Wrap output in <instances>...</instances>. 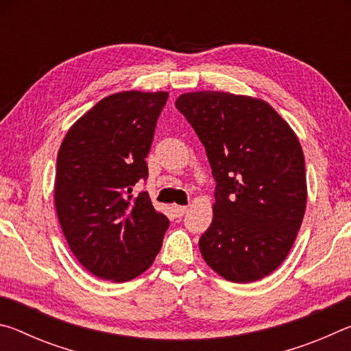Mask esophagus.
I'll return each instance as SVG.
<instances>
[{
    "instance_id": "esophagus-1",
    "label": "esophagus",
    "mask_w": 351,
    "mask_h": 351,
    "mask_svg": "<svg viewBox=\"0 0 351 351\" xmlns=\"http://www.w3.org/2000/svg\"><path fill=\"white\" fill-rule=\"evenodd\" d=\"M187 209L189 207L187 206H173V212H175V215L178 217V218H181L184 213L187 212Z\"/></svg>"
}]
</instances>
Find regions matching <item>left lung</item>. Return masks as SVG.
I'll return each instance as SVG.
<instances>
[{"instance_id":"left-lung-1","label":"left lung","mask_w":351,"mask_h":351,"mask_svg":"<svg viewBox=\"0 0 351 351\" xmlns=\"http://www.w3.org/2000/svg\"><path fill=\"white\" fill-rule=\"evenodd\" d=\"M175 105L206 147L217 181L212 224L199 239L201 255L229 282L269 276L287 258L305 215L299 139L257 97L195 91L181 94Z\"/></svg>"}]
</instances>
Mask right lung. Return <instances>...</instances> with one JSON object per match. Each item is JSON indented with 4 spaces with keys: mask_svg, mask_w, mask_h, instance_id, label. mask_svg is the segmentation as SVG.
Returning <instances> with one entry per match:
<instances>
[{
    "mask_svg": "<svg viewBox=\"0 0 351 351\" xmlns=\"http://www.w3.org/2000/svg\"><path fill=\"white\" fill-rule=\"evenodd\" d=\"M169 93L122 91L86 111L68 130L57 156L58 223L79 263L116 283L141 276L162 246L169 218L147 192L145 158Z\"/></svg>",
    "mask_w": 351,
    "mask_h": 351,
    "instance_id": "obj_1",
    "label": "right lung"
}]
</instances>
